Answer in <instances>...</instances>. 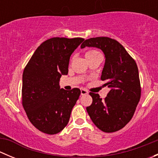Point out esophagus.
<instances>
[{"instance_id":"obj_1","label":"esophagus","mask_w":158,"mask_h":158,"mask_svg":"<svg viewBox=\"0 0 158 158\" xmlns=\"http://www.w3.org/2000/svg\"><path fill=\"white\" fill-rule=\"evenodd\" d=\"M89 92L88 91L86 90V89H81V95H87Z\"/></svg>"}]
</instances>
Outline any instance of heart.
I'll use <instances>...</instances> for the list:
<instances>
[{
    "label": "heart",
    "mask_w": 158,
    "mask_h": 158,
    "mask_svg": "<svg viewBox=\"0 0 158 158\" xmlns=\"http://www.w3.org/2000/svg\"><path fill=\"white\" fill-rule=\"evenodd\" d=\"M98 53H99V52L96 50H89L86 52V53H85V57L91 56H94L95 55V54H98Z\"/></svg>",
    "instance_id": "1"
}]
</instances>
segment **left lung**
<instances>
[{"mask_svg": "<svg viewBox=\"0 0 158 158\" xmlns=\"http://www.w3.org/2000/svg\"><path fill=\"white\" fill-rule=\"evenodd\" d=\"M96 47L102 50L106 63L101 79L110 89L102 99L90 92L92 103L86 108L95 126L107 133L117 131L133 117L141 98L139 73L135 60L117 40L106 36L85 40L81 48Z\"/></svg>", "mask_w": 158, "mask_h": 158, "instance_id": "obj_1", "label": "left lung"}]
</instances>
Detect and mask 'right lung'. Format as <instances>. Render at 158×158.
<instances>
[{
	"mask_svg": "<svg viewBox=\"0 0 158 158\" xmlns=\"http://www.w3.org/2000/svg\"><path fill=\"white\" fill-rule=\"evenodd\" d=\"M84 39L53 37L38 47L24 68L22 105L32 125L55 135L67 125L81 91L60 89L62 75H67L69 58Z\"/></svg>",
	"mask_w": 158,
	"mask_h": 158,
	"instance_id": "add662e5",
	"label": "right lung"
}]
</instances>
